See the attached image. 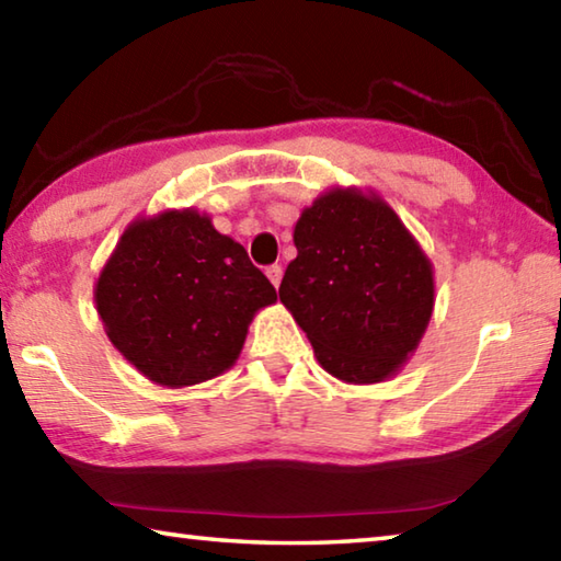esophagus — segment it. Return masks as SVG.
Segmentation results:
<instances>
[{"label":"esophagus","mask_w":561,"mask_h":561,"mask_svg":"<svg viewBox=\"0 0 561 561\" xmlns=\"http://www.w3.org/2000/svg\"><path fill=\"white\" fill-rule=\"evenodd\" d=\"M264 274H267V279L274 284V289H277L282 284V267H279V264H272V267L264 270Z\"/></svg>","instance_id":"1"}]
</instances>
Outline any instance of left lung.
Instances as JSON below:
<instances>
[{
	"instance_id": "left-lung-1",
	"label": "left lung",
	"mask_w": 561,
	"mask_h": 561,
	"mask_svg": "<svg viewBox=\"0 0 561 561\" xmlns=\"http://www.w3.org/2000/svg\"><path fill=\"white\" fill-rule=\"evenodd\" d=\"M294 247L279 299L321 368L354 386L393 378L435 307V272L421 242L376 190L334 185L301 210Z\"/></svg>"
}]
</instances>
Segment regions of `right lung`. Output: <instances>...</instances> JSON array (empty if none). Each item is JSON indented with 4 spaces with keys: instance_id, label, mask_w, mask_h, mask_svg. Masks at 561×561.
Segmentation results:
<instances>
[{
    "instance_id": "1",
    "label": "right lung",
    "mask_w": 561,
    "mask_h": 561,
    "mask_svg": "<svg viewBox=\"0 0 561 561\" xmlns=\"http://www.w3.org/2000/svg\"><path fill=\"white\" fill-rule=\"evenodd\" d=\"M277 301L244 247L195 207L138 215L93 284L103 331L118 354L163 388L225 374L260 309Z\"/></svg>"
}]
</instances>
